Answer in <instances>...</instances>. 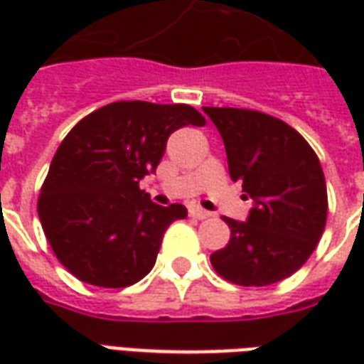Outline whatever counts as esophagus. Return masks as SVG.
I'll return each instance as SVG.
<instances>
[{
    "mask_svg": "<svg viewBox=\"0 0 364 364\" xmlns=\"http://www.w3.org/2000/svg\"><path fill=\"white\" fill-rule=\"evenodd\" d=\"M189 214L193 216V218H197V220H206V218H210V213H208V210H203V208H198V206L189 208Z\"/></svg>",
    "mask_w": 364,
    "mask_h": 364,
    "instance_id": "1",
    "label": "esophagus"
}]
</instances>
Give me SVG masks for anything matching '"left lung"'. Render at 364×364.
<instances>
[{
    "mask_svg": "<svg viewBox=\"0 0 364 364\" xmlns=\"http://www.w3.org/2000/svg\"><path fill=\"white\" fill-rule=\"evenodd\" d=\"M218 128L232 181L253 200L247 222L230 226L226 247L210 255L222 279L267 287L304 265L328 218V189L320 159L284 120L234 107H203Z\"/></svg>",
    "mask_w": 364,
    "mask_h": 364,
    "instance_id": "obj_1",
    "label": "left lung"
}]
</instances>
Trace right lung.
Listing matches in <instances>:
<instances>
[{"label": "right lung", "mask_w": 364, "mask_h": 364, "mask_svg": "<svg viewBox=\"0 0 364 364\" xmlns=\"http://www.w3.org/2000/svg\"><path fill=\"white\" fill-rule=\"evenodd\" d=\"M205 122L191 105L117 101L68 132L36 210L52 252L75 279L124 289L150 273L166 230L187 208L151 203L140 179L156 171L175 130Z\"/></svg>", "instance_id": "right-lung-1"}]
</instances>
